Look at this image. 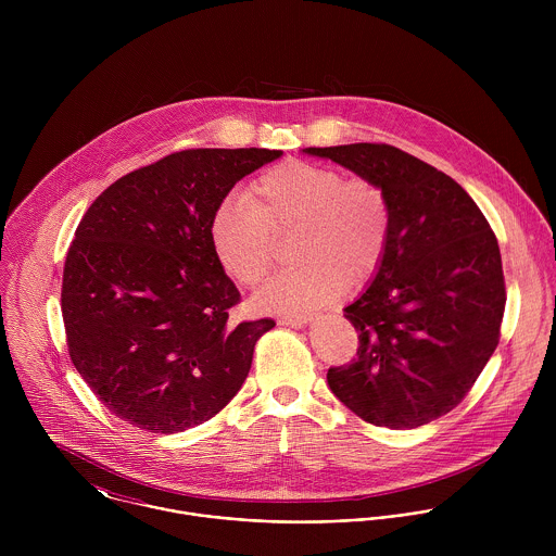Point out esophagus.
I'll return each instance as SVG.
<instances>
[{"mask_svg": "<svg viewBox=\"0 0 556 556\" xmlns=\"http://www.w3.org/2000/svg\"><path fill=\"white\" fill-rule=\"evenodd\" d=\"M313 320L311 315H285V317L278 318L280 325H289V327H304Z\"/></svg>", "mask_w": 556, "mask_h": 556, "instance_id": "esophagus-1", "label": "esophagus"}]
</instances>
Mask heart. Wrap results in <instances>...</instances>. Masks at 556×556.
<instances>
[{
	"label": "heart",
	"mask_w": 556,
	"mask_h": 556,
	"mask_svg": "<svg viewBox=\"0 0 556 556\" xmlns=\"http://www.w3.org/2000/svg\"><path fill=\"white\" fill-rule=\"evenodd\" d=\"M298 229L302 267L271 278L256 295L261 311L302 313L338 300L349 280L372 276L388 250L390 205L370 179L291 160L267 168L245 192L212 216L210 243L220 269L241 287H256L271 269L274 241Z\"/></svg>",
	"instance_id": "1"
}]
</instances>
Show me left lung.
<instances>
[{
    "instance_id": "left-lung-1",
    "label": "left lung",
    "mask_w": 556,
    "mask_h": 556,
    "mask_svg": "<svg viewBox=\"0 0 556 556\" xmlns=\"http://www.w3.org/2000/svg\"><path fill=\"white\" fill-rule=\"evenodd\" d=\"M375 181L390 205L386 256L344 308L357 357L327 386L364 421L392 430L463 402L498 344L505 282L496 238L450 175L392 146L306 148Z\"/></svg>"
}]
</instances>
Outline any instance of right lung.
Masks as SVG:
<instances>
[{"label": "right lung", "mask_w": 556, "mask_h": 556, "mask_svg": "<svg viewBox=\"0 0 556 556\" xmlns=\"http://www.w3.org/2000/svg\"><path fill=\"white\" fill-rule=\"evenodd\" d=\"M280 150H186L111 184L66 256L62 315L75 368L119 419L184 432L243 386L271 318L233 325L238 287L210 223L241 177Z\"/></svg>", "instance_id": "add662e5"}]
</instances>
